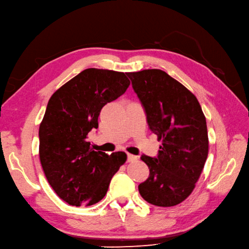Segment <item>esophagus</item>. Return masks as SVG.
Segmentation results:
<instances>
[{
  "label": "esophagus",
  "instance_id": "34e87169",
  "mask_svg": "<svg viewBox=\"0 0 249 249\" xmlns=\"http://www.w3.org/2000/svg\"><path fill=\"white\" fill-rule=\"evenodd\" d=\"M137 160V156L133 154H128V161H134Z\"/></svg>",
  "mask_w": 249,
  "mask_h": 249
}]
</instances>
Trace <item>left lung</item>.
I'll return each mask as SVG.
<instances>
[{"label":"left lung","instance_id":"obj_1","mask_svg":"<svg viewBox=\"0 0 249 249\" xmlns=\"http://www.w3.org/2000/svg\"><path fill=\"white\" fill-rule=\"evenodd\" d=\"M161 145L156 157L142 155L149 178L139 184L143 199L171 207L189 196L208 156L206 118L196 97L160 70L126 72Z\"/></svg>","mask_w":249,"mask_h":249}]
</instances>
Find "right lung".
Masks as SVG:
<instances>
[{
  "label": "right lung",
  "mask_w": 249,
  "mask_h": 249,
  "mask_svg": "<svg viewBox=\"0 0 249 249\" xmlns=\"http://www.w3.org/2000/svg\"><path fill=\"white\" fill-rule=\"evenodd\" d=\"M130 86L124 72L87 69L57 89L39 128L40 161L57 196L71 206L101 201L126 160L124 152L94 151L88 134L98 128L101 108Z\"/></svg>",
  "instance_id": "right-lung-1"
}]
</instances>
